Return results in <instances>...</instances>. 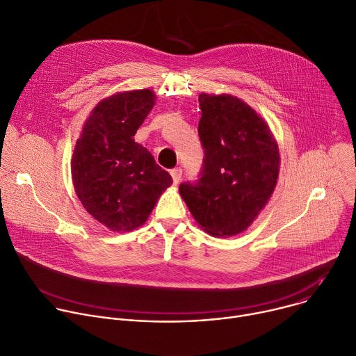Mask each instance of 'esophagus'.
<instances>
[{"label": "esophagus", "instance_id": "esophagus-1", "mask_svg": "<svg viewBox=\"0 0 356 356\" xmlns=\"http://www.w3.org/2000/svg\"><path fill=\"white\" fill-rule=\"evenodd\" d=\"M171 177H172V179H174V184L177 185V184L181 181L182 170H181V168H172V170H171Z\"/></svg>", "mask_w": 356, "mask_h": 356}]
</instances>
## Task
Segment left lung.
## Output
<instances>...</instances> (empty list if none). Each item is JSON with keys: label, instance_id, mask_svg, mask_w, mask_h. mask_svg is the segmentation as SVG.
<instances>
[{"label": "left lung", "instance_id": "left-lung-1", "mask_svg": "<svg viewBox=\"0 0 356 356\" xmlns=\"http://www.w3.org/2000/svg\"><path fill=\"white\" fill-rule=\"evenodd\" d=\"M204 164L179 193L212 236H234L254 220L277 184L280 154L268 126L241 99L200 95Z\"/></svg>", "mask_w": 356, "mask_h": 356}]
</instances>
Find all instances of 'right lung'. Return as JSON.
<instances>
[{
	"mask_svg": "<svg viewBox=\"0 0 356 356\" xmlns=\"http://www.w3.org/2000/svg\"><path fill=\"white\" fill-rule=\"evenodd\" d=\"M154 103L148 89L113 95L93 108L76 141L74 191L83 208L115 232L141 226L172 184L152 154L133 138Z\"/></svg>",
	"mask_w": 356,
	"mask_h": 356,
	"instance_id": "1",
	"label": "right lung"
}]
</instances>
